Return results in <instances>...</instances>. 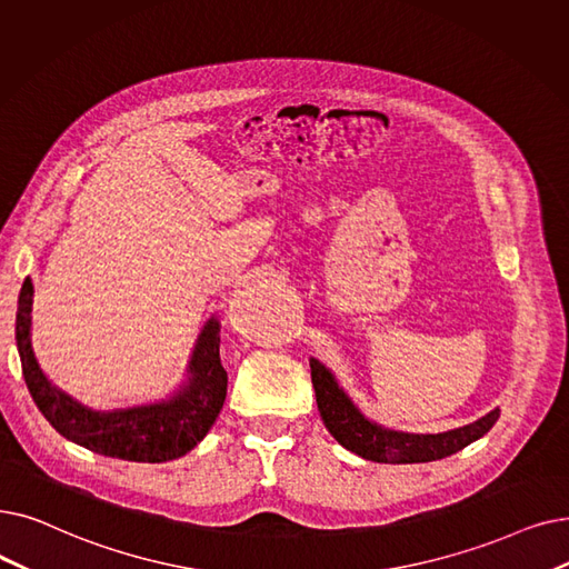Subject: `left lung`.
<instances>
[{"instance_id":"obj_1","label":"left lung","mask_w":569,"mask_h":569,"mask_svg":"<svg viewBox=\"0 0 569 569\" xmlns=\"http://www.w3.org/2000/svg\"><path fill=\"white\" fill-rule=\"evenodd\" d=\"M309 365L311 383L316 390V405L326 428L343 449L358 453L365 460L392 465L441 460L462 451L467 443L483 437L500 418V409H492L475 423L439 435H413L390 430L369 421V418L353 405L349 395L343 392V388L337 383L335 375L323 362L311 358Z\"/></svg>"}]
</instances>
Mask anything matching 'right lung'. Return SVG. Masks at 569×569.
<instances>
[{"label":"right lung","instance_id":"obj_1","mask_svg":"<svg viewBox=\"0 0 569 569\" xmlns=\"http://www.w3.org/2000/svg\"><path fill=\"white\" fill-rule=\"evenodd\" d=\"M34 286L28 277L18 295L16 341L22 377L39 411L64 439L100 456L132 462H167L200 443L223 409L228 372L220 365V326L211 316L188 362V379L169 400L130 409L94 411L43 375L32 349Z\"/></svg>","mask_w":569,"mask_h":569}]
</instances>
